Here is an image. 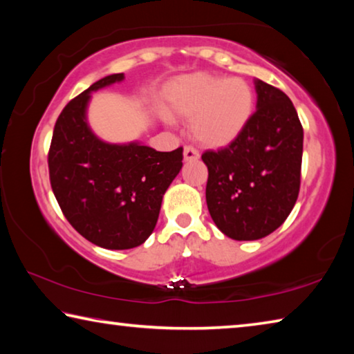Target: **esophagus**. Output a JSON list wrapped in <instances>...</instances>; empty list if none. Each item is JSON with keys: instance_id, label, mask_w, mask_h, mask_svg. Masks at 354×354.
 Returning <instances> with one entry per match:
<instances>
[{"instance_id": "obj_1", "label": "esophagus", "mask_w": 354, "mask_h": 354, "mask_svg": "<svg viewBox=\"0 0 354 354\" xmlns=\"http://www.w3.org/2000/svg\"><path fill=\"white\" fill-rule=\"evenodd\" d=\"M200 158V153L194 147H184V160H195Z\"/></svg>"}]
</instances>
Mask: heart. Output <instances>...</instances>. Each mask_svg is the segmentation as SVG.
I'll list each match as a JSON object with an SVG mask.
<instances>
[{"mask_svg": "<svg viewBox=\"0 0 354 354\" xmlns=\"http://www.w3.org/2000/svg\"><path fill=\"white\" fill-rule=\"evenodd\" d=\"M171 113L192 120V134L206 147L221 148L237 140L254 112V92L243 77L192 73L167 91Z\"/></svg>", "mask_w": 354, "mask_h": 354, "instance_id": "b5f03b06", "label": "heart"}]
</instances>
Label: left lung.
Wrapping results in <instances>:
<instances>
[{"mask_svg": "<svg viewBox=\"0 0 354 354\" xmlns=\"http://www.w3.org/2000/svg\"><path fill=\"white\" fill-rule=\"evenodd\" d=\"M247 129L218 151L203 153L209 214L225 236L257 241L284 223L299 194L303 127L289 97L256 80Z\"/></svg>", "mask_w": 354, "mask_h": 354, "instance_id": "obj_1", "label": "left lung"}]
</instances>
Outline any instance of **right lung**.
Wrapping results in <instances>:
<instances>
[{
  "label": "right lung",
  "instance_id": "1",
  "mask_svg": "<svg viewBox=\"0 0 354 354\" xmlns=\"http://www.w3.org/2000/svg\"><path fill=\"white\" fill-rule=\"evenodd\" d=\"M103 77L64 107L48 151L50 183L68 223L88 242L107 250L139 247L158 223L165 190L183 167L173 151L100 140L86 120L91 92L123 80Z\"/></svg>",
  "mask_w": 354,
  "mask_h": 354
}]
</instances>
